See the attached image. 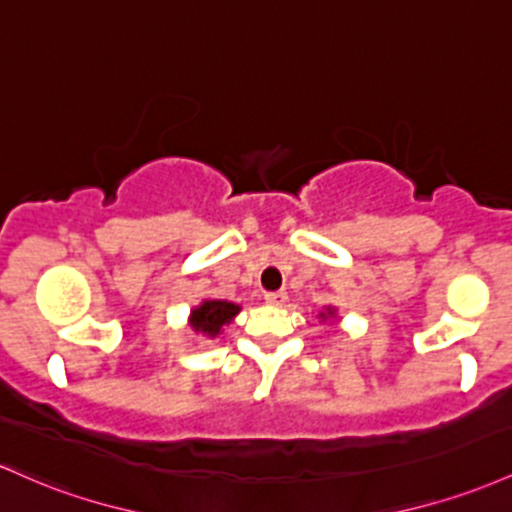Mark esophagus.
<instances>
[{"label":"esophagus","instance_id":"esophagus-1","mask_svg":"<svg viewBox=\"0 0 512 512\" xmlns=\"http://www.w3.org/2000/svg\"><path fill=\"white\" fill-rule=\"evenodd\" d=\"M286 299H289L286 291H267L265 294V301L272 303V306H282V303H286Z\"/></svg>","mask_w":512,"mask_h":512}]
</instances>
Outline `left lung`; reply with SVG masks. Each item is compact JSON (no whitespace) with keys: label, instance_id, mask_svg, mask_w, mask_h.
<instances>
[{"label":"left lung","instance_id":"left-lung-1","mask_svg":"<svg viewBox=\"0 0 512 512\" xmlns=\"http://www.w3.org/2000/svg\"><path fill=\"white\" fill-rule=\"evenodd\" d=\"M328 316H333V311H330V308H328ZM320 318H325V313H320Z\"/></svg>","mask_w":512,"mask_h":512}]
</instances>
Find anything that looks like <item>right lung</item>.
I'll use <instances>...</instances> for the list:
<instances>
[{"label":"right lung","mask_w":512,"mask_h":512,"mask_svg":"<svg viewBox=\"0 0 512 512\" xmlns=\"http://www.w3.org/2000/svg\"><path fill=\"white\" fill-rule=\"evenodd\" d=\"M240 308L235 303L228 301H204L199 308L192 311V328L199 333L211 335L216 338L221 333V328L238 316Z\"/></svg>","instance_id":"add662e5"}]
</instances>
